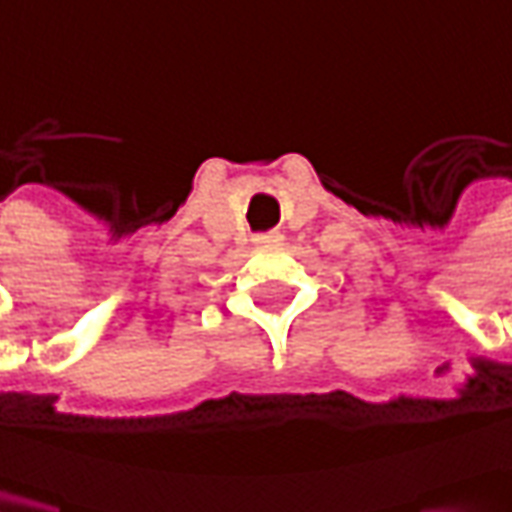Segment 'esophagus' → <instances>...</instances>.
<instances>
[{"label":"esophagus","instance_id":"esophagus-1","mask_svg":"<svg viewBox=\"0 0 512 512\" xmlns=\"http://www.w3.org/2000/svg\"><path fill=\"white\" fill-rule=\"evenodd\" d=\"M280 241H283V235H280V232H265V235H259V238H256V244H259V247L280 244Z\"/></svg>","mask_w":512,"mask_h":512}]
</instances>
